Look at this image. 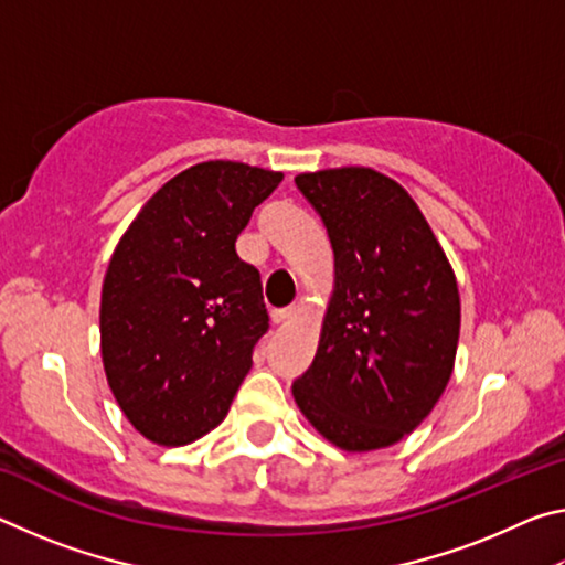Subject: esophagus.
Here are the masks:
<instances>
[{
	"mask_svg": "<svg viewBox=\"0 0 565 565\" xmlns=\"http://www.w3.org/2000/svg\"><path fill=\"white\" fill-rule=\"evenodd\" d=\"M296 313H299V306H284V309H274L271 311V319L274 323H289L296 319Z\"/></svg>",
	"mask_w": 565,
	"mask_h": 565,
	"instance_id": "34e87169",
	"label": "esophagus"
}]
</instances>
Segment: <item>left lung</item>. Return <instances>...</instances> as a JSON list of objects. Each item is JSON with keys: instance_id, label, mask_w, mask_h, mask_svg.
Instances as JSON below:
<instances>
[{"instance_id": "8db88e82", "label": "left lung", "mask_w": 565, "mask_h": 565, "mask_svg": "<svg viewBox=\"0 0 565 565\" xmlns=\"http://www.w3.org/2000/svg\"><path fill=\"white\" fill-rule=\"evenodd\" d=\"M294 181L327 226L337 266L319 351L294 398L331 444L374 451L414 431L451 379L456 276L394 179L347 167Z\"/></svg>"}]
</instances>
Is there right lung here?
Here are the masks:
<instances>
[{"label": "right lung", "mask_w": 565, "mask_h": 565, "mask_svg": "<svg viewBox=\"0 0 565 565\" xmlns=\"http://www.w3.org/2000/svg\"><path fill=\"white\" fill-rule=\"evenodd\" d=\"M281 171L204 161L134 218L102 286V359L141 436L184 446L216 428L269 331L262 276L236 236Z\"/></svg>", "instance_id": "right-lung-1"}]
</instances>
